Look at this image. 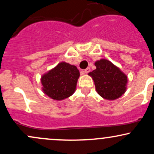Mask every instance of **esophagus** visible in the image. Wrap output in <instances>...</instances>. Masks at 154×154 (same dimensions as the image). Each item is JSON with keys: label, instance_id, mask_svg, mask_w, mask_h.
Returning <instances> with one entry per match:
<instances>
[{"label": "esophagus", "instance_id": "esophagus-1", "mask_svg": "<svg viewBox=\"0 0 154 154\" xmlns=\"http://www.w3.org/2000/svg\"><path fill=\"white\" fill-rule=\"evenodd\" d=\"M90 71H91V69H90L89 67H88V68L85 69L84 70V72H85V74H88V73H89Z\"/></svg>", "mask_w": 154, "mask_h": 154}]
</instances>
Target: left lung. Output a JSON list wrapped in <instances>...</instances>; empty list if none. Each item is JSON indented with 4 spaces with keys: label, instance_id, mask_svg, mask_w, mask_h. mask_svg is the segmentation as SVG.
I'll use <instances>...</instances> for the list:
<instances>
[{
    "label": "left lung",
    "instance_id": "8db88e82",
    "mask_svg": "<svg viewBox=\"0 0 154 154\" xmlns=\"http://www.w3.org/2000/svg\"><path fill=\"white\" fill-rule=\"evenodd\" d=\"M96 69L88 75L93 77L96 91L107 100H115L126 91L128 77L111 61L101 59L95 63Z\"/></svg>",
    "mask_w": 154,
    "mask_h": 154
}]
</instances>
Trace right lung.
Here are the masks:
<instances>
[{
    "label": "right lung",
    "instance_id": "1",
    "mask_svg": "<svg viewBox=\"0 0 154 154\" xmlns=\"http://www.w3.org/2000/svg\"><path fill=\"white\" fill-rule=\"evenodd\" d=\"M79 76V72L75 66L60 63L42 77L43 92L56 100L68 98L75 91Z\"/></svg>",
    "mask_w": 154,
    "mask_h": 154
}]
</instances>
